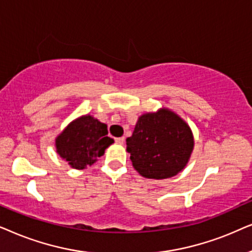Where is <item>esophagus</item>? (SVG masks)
<instances>
[{"label": "esophagus", "instance_id": "34e87169", "mask_svg": "<svg viewBox=\"0 0 252 252\" xmlns=\"http://www.w3.org/2000/svg\"><path fill=\"white\" fill-rule=\"evenodd\" d=\"M115 142L117 144H124V142H126V138H124V137H117V138H115Z\"/></svg>", "mask_w": 252, "mask_h": 252}]
</instances>
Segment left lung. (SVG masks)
Here are the masks:
<instances>
[{"label": "left lung", "mask_w": 252, "mask_h": 252, "mask_svg": "<svg viewBox=\"0 0 252 252\" xmlns=\"http://www.w3.org/2000/svg\"><path fill=\"white\" fill-rule=\"evenodd\" d=\"M193 149L189 126L168 109L144 114L137 121L126 151L132 166L147 179L175 176L186 167Z\"/></svg>", "instance_id": "obj_1"}]
</instances>
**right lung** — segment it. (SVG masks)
Listing matches in <instances>:
<instances>
[{
    "instance_id": "1",
    "label": "right lung",
    "mask_w": 252,
    "mask_h": 252,
    "mask_svg": "<svg viewBox=\"0 0 252 252\" xmlns=\"http://www.w3.org/2000/svg\"><path fill=\"white\" fill-rule=\"evenodd\" d=\"M105 123L85 115L70 123L56 138L58 153L76 169L91 166L114 139L110 138Z\"/></svg>"
}]
</instances>
